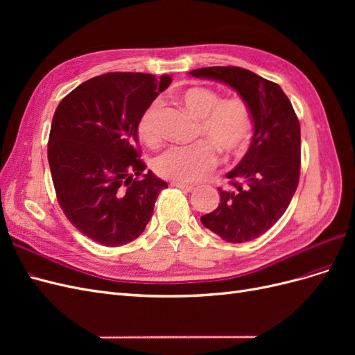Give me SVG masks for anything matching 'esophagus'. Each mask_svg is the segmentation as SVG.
Segmentation results:
<instances>
[{"label":"esophagus","mask_w":355,"mask_h":355,"mask_svg":"<svg viewBox=\"0 0 355 355\" xmlns=\"http://www.w3.org/2000/svg\"><path fill=\"white\" fill-rule=\"evenodd\" d=\"M171 185L182 189V191H187V192H191V191L196 189L194 185H188V184H184V182H173V184H171Z\"/></svg>","instance_id":"1"}]
</instances>
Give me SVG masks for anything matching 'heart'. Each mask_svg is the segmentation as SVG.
<instances>
[{
  "mask_svg": "<svg viewBox=\"0 0 355 355\" xmlns=\"http://www.w3.org/2000/svg\"><path fill=\"white\" fill-rule=\"evenodd\" d=\"M179 101L198 118L196 137H202L189 146H171L154 161L157 175L175 182L194 184L210 175L218 166V151L237 155L249 145L253 133L250 106L240 96L220 98V94L204 87H189L179 93ZM136 133L148 146L161 142L158 103H149L136 123Z\"/></svg>",
  "mask_w": 355,
  "mask_h": 355,
  "instance_id": "obj_1",
  "label": "heart"
}]
</instances>
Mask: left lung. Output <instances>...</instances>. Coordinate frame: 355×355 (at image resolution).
Wrapping results in <instances>:
<instances>
[{"mask_svg": "<svg viewBox=\"0 0 355 355\" xmlns=\"http://www.w3.org/2000/svg\"><path fill=\"white\" fill-rule=\"evenodd\" d=\"M194 77L228 84L250 106L254 133L249 151L227 175L231 189H219L216 210L201 223L228 243L259 237L280 219L292 201L300 175V125L278 84L239 67H209Z\"/></svg>", "mask_w": 355, "mask_h": 355, "instance_id": "left-lung-1", "label": "left lung"}]
</instances>
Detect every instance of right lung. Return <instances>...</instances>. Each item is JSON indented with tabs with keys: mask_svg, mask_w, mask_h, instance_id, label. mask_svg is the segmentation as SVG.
Wrapping results in <instances>:
<instances>
[{
	"mask_svg": "<svg viewBox=\"0 0 355 355\" xmlns=\"http://www.w3.org/2000/svg\"><path fill=\"white\" fill-rule=\"evenodd\" d=\"M170 83L168 75L108 72L80 84L53 115L47 157L59 206L94 243L137 239L167 188L145 171L136 123Z\"/></svg>",
	"mask_w": 355,
	"mask_h": 355,
	"instance_id": "add662e5",
	"label": "right lung"
}]
</instances>
